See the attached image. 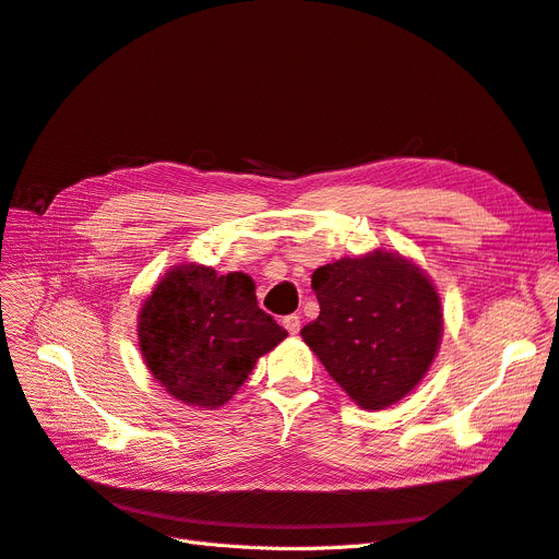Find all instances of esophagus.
<instances>
[{
	"mask_svg": "<svg viewBox=\"0 0 559 559\" xmlns=\"http://www.w3.org/2000/svg\"><path fill=\"white\" fill-rule=\"evenodd\" d=\"M284 329L289 331L292 335H296L298 331H300V317H296V314H289V317H284Z\"/></svg>",
	"mask_w": 559,
	"mask_h": 559,
	"instance_id": "esophagus-1",
	"label": "esophagus"
}]
</instances>
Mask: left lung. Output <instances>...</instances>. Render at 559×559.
<instances>
[{"label":"left lung","instance_id":"8db88e82","mask_svg":"<svg viewBox=\"0 0 559 559\" xmlns=\"http://www.w3.org/2000/svg\"><path fill=\"white\" fill-rule=\"evenodd\" d=\"M319 317L300 335L364 411L401 401L425 378L443 335V308L425 270L376 249L314 270Z\"/></svg>","mask_w":559,"mask_h":559}]
</instances>
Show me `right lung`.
I'll return each mask as SVG.
<instances>
[{
	"label": "right lung",
	"mask_w": 559,
	"mask_h": 559,
	"mask_svg": "<svg viewBox=\"0 0 559 559\" xmlns=\"http://www.w3.org/2000/svg\"><path fill=\"white\" fill-rule=\"evenodd\" d=\"M138 337L146 368L167 394L212 411L233 399L286 331L259 308L249 275L183 263L144 300Z\"/></svg>",
	"instance_id": "obj_1"
}]
</instances>
